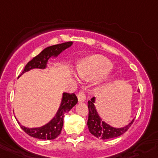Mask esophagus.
<instances>
[{
  "mask_svg": "<svg viewBox=\"0 0 158 158\" xmlns=\"http://www.w3.org/2000/svg\"><path fill=\"white\" fill-rule=\"evenodd\" d=\"M78 100H79V102H84L86 101V95L84 94V92L82 91H79L77 94Z\"/></svg>",
  "mask_w": 158,
  "mask_h": 158,
  "instance_id": "esophagus-1",
  "label": "esophagus"
}]
</instances>
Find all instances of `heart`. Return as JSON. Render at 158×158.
Masks as SVG:
<instances>
[{
	"instance_id": "obj_1",
	"label": "heart",
	"mask_w": 158,
	"mask_h": 158,
	"mask_svg": "<svg viewBox=\"0 0 158 158\" xmlns=\"http://www.w3.org/2000/svg\"><path fill=\"white\" fill-rule=\"evenodd\" d=\"M112 69V63L108 59L102 56L88 58L78 66V73L82 79L86 80H94L105 76ZM110 76L105 78L108 80Z\"/></svg>"
}]
</instances>
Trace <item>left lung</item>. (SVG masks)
<instances>
[{
    "label": "left lung",
    "mask_w": 158,
    "mask_h": 158,
    "mask_svg": "<svg viewBox=\"0 0 158 158\" xmlns=\"http://www.w3.org/2000/svg\"><path fill=\"white\" fill-rule=\"evenodd\" d=\"M95 97H92L90 101H88V109H89V115H88L87 126L89 132L98 139H107L110 138H114L124 134L134 122V119L126 126L123 128H114L108 124L105 123L101 120L97 112L96 107L94 106Z\"/></svg>",
    "instance_id": "1"
}]
</instances>
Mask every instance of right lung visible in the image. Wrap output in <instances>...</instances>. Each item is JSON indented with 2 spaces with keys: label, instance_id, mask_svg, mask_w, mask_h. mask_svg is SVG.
Wrapping results in <instances>:
<instances>
[{
  "label": "right lung",
  "instance_id": "add662e5",
  "mask_svg": "<svg viewBox=\"0 0 158 158\" xmlns=\"http://www.w3.org/2000/svg\"><path fill=\"white\" fill-rule=\"evenodd\" d=\"M72 45V41L56 44L45 48L38 55L29 61L25 66V69L21 75L32 69H45L48 59L51 56H57L68 48ZM20 75V76H21ZM78 102L77 97L75 94L64 93L62 97L61 106L55 117L45 126L40 128H26L20 125L23 130L32 137L40 139H54L61 134L63 126V120L65 113H68Z\"/></svg>",
  "mask_w": 158,
  "mask_h": 158
}]
</instances>
